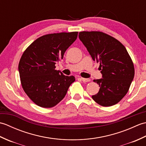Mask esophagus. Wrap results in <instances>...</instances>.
<instances>
[{"instance_id":"34e87169","label":"esophagus","mask_w":146,"mask_h":146,"mask_svg":"<svg viewBox=\"0 0 146 146\" xmlns=\"http://www.w3.org/2000/svg\"><path fill=\"white\" fill-rule=\"evenodd\" d=\"M81 80H82V81L83 82H88L90 81V80L89 78H81Z\"/></svg>"}]
</instances>
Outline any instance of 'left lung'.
<instances>
[{
  "label": "left lung",
  "instance_id": "obj_1",
  "mask_svg": "<svg viewBox=\"0 0 146 146\" xmlns=\"http://www.w3.org/2000/svg\"><path fill=\"white\" fill-rule=\"evenodd\" d=\"M79 38L93 60L100 64L102 78L94 80L100 86L92 96L103 107L115 105L128 92L134 77V66L127 51L120 41L100 31H82Z\"/></svg>",
  "mask_w": 146,
  "mask_h": 146
}]
</instances>
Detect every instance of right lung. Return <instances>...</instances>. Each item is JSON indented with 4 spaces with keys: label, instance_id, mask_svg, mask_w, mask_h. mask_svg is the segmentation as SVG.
I'll list each match as a JSON object with an SVG mask.
<instances>
[{
    "label": "right lung",
    "instance_id": "1",
    "mask_svg": "<svg viewBox=\"0 0 146 146\" xmlns=\"http://www.w3.org/2000/svg\"><path fill=\"white\" fill-rule=\"evenodd\" d=\"M78 32L44 35L35 40L24 51L19 63L24 91L34 103L51 108L60 102L68 88L75 81L55 70V64L63 58L66 49L78 36Z\"/></svg>",
    "mask_w": 146,
    "mask_h": 146
}]
</instances>
